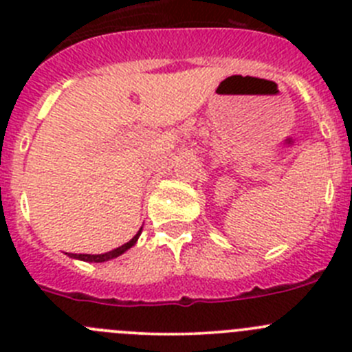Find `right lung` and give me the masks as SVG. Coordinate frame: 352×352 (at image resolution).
Masks as SVG:
<instances>
[{
    "mask_svg": "<svg viewBox=\"0 0 352 352\" xmlns=\"http://www.w3.org/2000/svg\"><path fill=\"white\" fill-rule=\"evenodd\" d=\"M141 231H142V227L139 229L138 234L130 239L129 243L121 245V247L114 248V250H111V252H105V254H96V256H91V254H70V257H74V259H79V261H86V263H105V261H111V259H114V257H120L121 254H125L129 248H132L133 245L138 243L139 236H141Z\"/></svg>",
    "mask_w": 352,
    "mask_h": 352,
    "instance_id": "obj_1",
    "label": "right lung"
}]
</instances>
